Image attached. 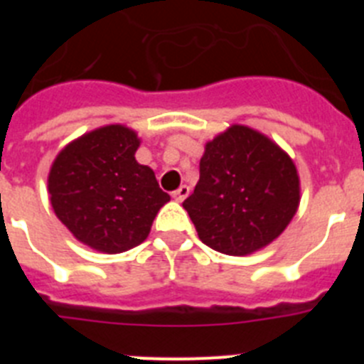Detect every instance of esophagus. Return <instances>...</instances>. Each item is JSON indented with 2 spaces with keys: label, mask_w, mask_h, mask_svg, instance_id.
<instances>
[{
  "label": "esophagus",
  "mask_w": 364,
  "mask_h": 364,
  "mask_svg": "<svg viewBox=\"0 0 364 364\" xmlns=\"http://www.w3.org/2000/svg\"><path fill=\"white\" fill-rule=\"evenodd\" d=\"M189 195V188L188 186H180L176 191H173V198H175L176 202H184L186 197Z\"/></svg>",
  "instance_id": "esophagus-1"
}]
</instances>
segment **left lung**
<instances>
[{
    "label": "left lung",
    "instance_id": "left-lung-1",
    "mask_svg": "<svg viewBox=\"0 0 364 364\" xmlns=\"http://www.w3.org/2000/svg\"><path fill=\"white\" fill-rule=\"evenodd\" d=\"M299 200L297 167L288 153L252 127L231 125L205 144L200 178L182 205L205 246L240 257L277 239Z\"/></svg>",
    "mask_w": 364,
    "mask_h": 364
}]
</instances>
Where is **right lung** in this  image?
Segmentation results:
<instances>
[{
    "mask_svg": "<svg viewBox=\"0 0 364 364\" xmlns=\"http://www.w3.org/2000/svg\"><path fill=\"white\" fill-rule=\"evenodd\" d=\"M140 138L120 124L85 133L58 153L49 173L56 217L85 246L122 253L142 244L169 195L134 159Z\"/></svg>",
    "mask_w": 364,
    "mask_h": 364,
    "instance_id": "add662e5",
    "label": "right lung"
}]
</instances>
